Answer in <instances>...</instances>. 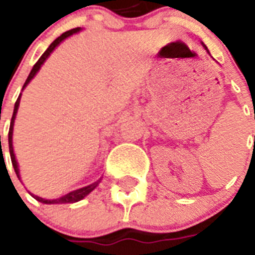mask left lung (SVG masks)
<instances>
[{"mask_svg": "<svg viewBox=\"0 0 255 255\" xmlns=\"http://www.w3.org/2000/svg\"><path fill=\"white\" fill-rule=\"evenodd\" d=\"M201 45H202V47H204V49H205V50H206V53L209 54V50H208V47H206V46H205V45H204V43H202V42H201Z\"/></svg>", "mask_w": 255, "mask_h": 255, "instance_id": "obj_1", "label": "left lung"}]
</instances>
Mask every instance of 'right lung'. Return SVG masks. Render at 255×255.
Listing matches in <instances>:
<instances>
[{"instance_id":"add662e5","label":"right lung","mask_w":255,"mask_h":255,"mask_svg":"<svg viewBox=\"0 0 255 255\" xmlns=\"http://www.w3.org/2000/svg\"><path fill=\"white\" fill-rule=\"evenodd\" d=\"M81 27H77V29H71L69 30V31H66V33H63L61 35V37H58L55 41L51 43V45L47 47V50H46L45 53L42 54V57L38 59V62L34 65L33 70L30 71L29 77H27V79H26L25 85H23V87H22V91H23V88L26 87V86L29 85L30 81L33 79L35 75H37V73L39 71V69L42 67V65L45 63V61L47 59V58L50 57V54L53 53L54 50L57 49L58 46L61 45L62 42L65 41L66 38H69L70 35H73V34L75 33H79L81 31ZM21 95L22 94H19V96H18L17 102H15V104H14V111H13V116H11V123H10V128H9V152H10V157H11V164H13V168L14 170H15V174H17V177L21 180V176H19V168H18V163H17V159H15V155H14V149H13V127H14V120H15V116H17V111H18V107H19V102H21ZM102 181V177L99 178V180H96L95 182H92V184H90V185L87 186H83V188H79V189H75L73 190V192H70V193L65 194V196H62V197L59 198H53V200H47V198H42L39 197V196H34V194H31L37 201L42 202V204H47V205H51V204H73V202H78L81 201V200H83V198L87 196V194H90L92 192V190L95 189L96 186L99 185V182Z\"/></svg>"}]
</instances>
